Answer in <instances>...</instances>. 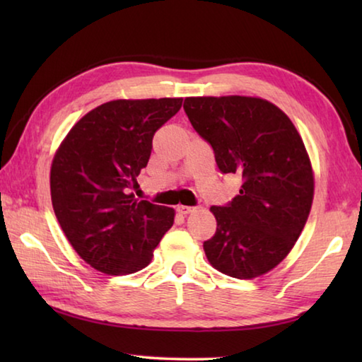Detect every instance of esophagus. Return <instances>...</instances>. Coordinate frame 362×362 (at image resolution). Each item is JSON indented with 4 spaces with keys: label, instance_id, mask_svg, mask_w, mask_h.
Segmentation results:
<instances>
[{
    "label": "esophagus",
    "instance_id": "34e87169",
    "mask_svg": "<svg viewBox=\"0 0 362 362\" xmlns=\"http://www.w3.org/2000/svg\"><path fill=\"white\" fill-rule=\"evenodd\" d=\"M177 212L182 214V216H187V214H192L196 211V207H192V206H183V204H179L175 207Z\"/></svg>",
    "mask_w": 362,
    "mask_h": 362
}]
</instances>
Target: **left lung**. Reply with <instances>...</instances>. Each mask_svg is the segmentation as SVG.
<instances>
[{"label":"left lung","instance_id":"8db88e82","mask_svg":"<svg viewBox=\"0 0 362 362\" xmlns=\"http://www.w3.org/2000/svg\"><path fill=\"white\" fill-rule=\"evenodd\" d=\"M185 113L223 174H243L240 194L211 207L217 230L203 247L217 272L252 279L291 252L308 220L315 174L289 116L260 97H187Z\"/></svg>","mask_w":362,"mask_h":362}]
</instances>
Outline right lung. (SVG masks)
Segmentation results:
<instances>
[{"label": "right lung", "instance_id": "right-lung-1", "mask_svg": "<svg viewBox=\"0 0 362 362\" xmlns=\"http://www.w3.org/2000/svg\"><path fill=\"white\" fill-rule=\"evenodd\" d=\"M177 99H118L86 113L54 155L51 199L60 228L81 259L112 276L140 272L174 223L173 207L137 201L151 140L182 107Z\"/></svg>", "mask_w": 362, "mask_h": 362}]
</instances>
